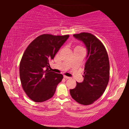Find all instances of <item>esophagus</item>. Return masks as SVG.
I'll return each mask as SVG.
<instances>
[{
    "instance_id": "obj_1",
    "label": "esophagus",
    "mask_w": 129,
    "mask_h": 129,
    "mask_svg": "<svg viewBox=\"0 0 129 129\" xmlns=\"http://www.w3.org/2000/svg\"><path fill=\"white\" fill-rule=\"evenodd\" d=\"M64 78H65V79H69L70 78L69 77H68V76H64Z\"/></svg>"
}]
</instances>
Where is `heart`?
<instances>
[{
  "mask_svg": "<svg viewBox=\"0 0 129 129\" xmlns=\"http://www.w3.org/2000/svg\"><path fill=\"white\" fill-rule=\"evenodd\" d=\"M84 49V48H82V47L79 46V45H78V46L76 47V48H75V49Z\"/></svg>",
  "mask_w": 129,
  "mask_h": 129,
  "instance_id": "1",
  "label": "heart"
}]
</instances>
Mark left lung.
Listing matches in <instances>:
<instances>
[{
    "mask_svg": "<svg viewBox=\"0 0 129 129\" xmlns=\"http://www.w3.org/2000/svg\"><path fill=\"white\" fill-rule=\"evenodd\" d=\"M73 36L85 45L87 56L84 81L77 82L75 89H70V94L78 103L88 105L101 97L108 85L110 75L109 57L103 44L93 35L82 32Z\"/></svg>",
    "mask_w": 129,
    "mask_h": 129,
    "instance_id": "obj_1",
    "label": "left lung"
}]
</instances>
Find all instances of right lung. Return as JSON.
I'll use <instances>...</instances> for the list:
<instances>
[{"label":"right lung","instance_id":"add662e5","mask_svg":"<svg viewBox=\"0 0 129 129\" xmlns=\"http://www.w3.org/2000/svg\"><path fill=\"white\" fill-rule=\"evenodd\" d=\"M69 35H40L28 45L21 58L19 74L23 90L32 101L41 102L51 99L63 76L50 71L53 59Z\"/></svg>","mask_w":129,"mask_h":129}]
</instances>
